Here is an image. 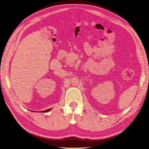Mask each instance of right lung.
Masks as SVG:
<instances>
[{"mask_svg": "<svg viewBox=\"0 0 149 149\" xmlns=\"http://www.w3.org/2000/svg\"><path fill=\"white\" fill-rule=\"evenodd\" d=\"M51 111V109H48V110H46V111H42V112H48V111Z\"/></svg>", "mask_w": 149, "mask_h": 149, "instance_id": "1", "label": "right lung"}]
</instances>
